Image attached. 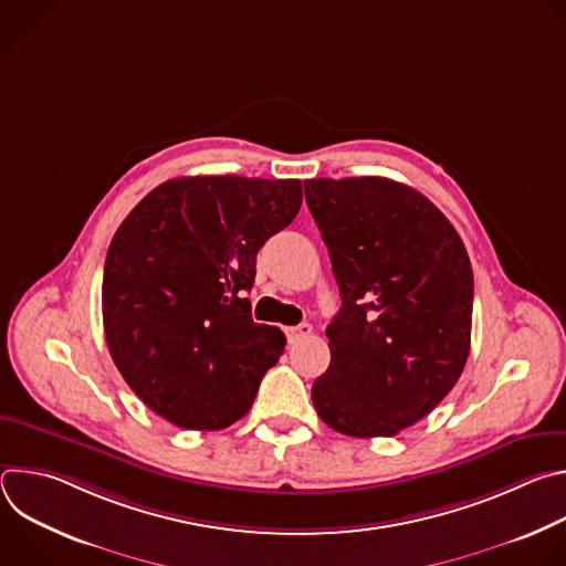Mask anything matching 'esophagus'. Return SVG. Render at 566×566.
I'll return each instance as SVG.
<instances>
[{
  "label": "esophagus",
  "mask_w": 566,
  "mask_h": 566,
  "mask_svg": "<svg viewBox=\"0 0 566 566\" xmlns=\"http://www.w3.org/2000/svg\"><path fill=\"white\" fill-rule=\"evenodd\" d=\"M313 334V329H311V325H297V327H289L286 329V336H289V340L291 343H297V340H302V338H308Z\"/></svg>",
  "instance_id": "1"
}]
</instances>
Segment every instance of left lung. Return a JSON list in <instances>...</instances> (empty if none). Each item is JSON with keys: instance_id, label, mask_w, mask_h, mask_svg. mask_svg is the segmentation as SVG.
I'll list each match as a JSON object with an SVG mask.
<instances>
[{"instance_id": "left-lung-1", "label": "left lung", "mask_w": 566, "mask_h": 566, "mask_svg": "<svg viewBox=\"0 0 566 566\" xmlns=\"http://www.w3.org/2000/svg\"><path fill=\"white\" fill-rule=\"evenodd\" d=\"M340 289L332 363L313 387L340 434L394 437L428 417L470 354L472 266L446 214L382 177L304 181Z\"/></svg>"}]
</instances>
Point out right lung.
<instances>
[{
    "label": "right lung",
    "mask_w": 566,
    "mask_h": 566,
    "mask_svg": "<svg viewBox=\"0 0 566 566\" xmlns=\"http://www.w3.org/2000/svg\"><path fill=\"white\" fill-rule=\"evenodd\" d=\"M302 206L297 179L181 177L118 226L105 260L109 354L145 406L186 430L244 417L286 338L247 293L264 241Z\"/></svg>",
    "instance_id": "1"
}]
</instances>
